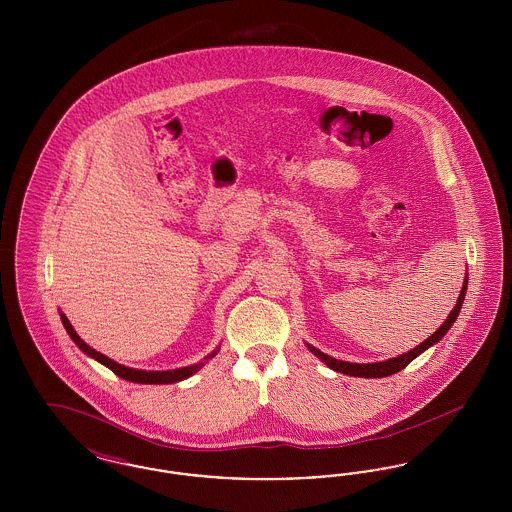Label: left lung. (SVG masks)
I'll return each mask as SVG.
<instances>
[{
  "instance_id": "1",
  "label": "left lung",
  "mask_w": 512,
  "mask_h": 512,
  "mask_svg": "<svg viewBox=\"0 0 512 512\" xmlns=\"http://www.w3.org/2000/svg\"><path fill=\"white\" fill-rule=\"evenodd\" d=\"M466 286H468V276L464 278L463 290L459 293L457 305L453 307V311L449 313V317L445 318V322L439 326L438 330H436L428 340L422 341L420 345H416V347L411 349V351H407V353H403V355H397V357L388 359V361H382V363H366V365H359V363H347V361H338V359H334V357H330V355H326V353L318 351L317 347H313V345H309V343H307V347H309V351H311V353H315V355H317L318 359H320L324 365L330 366L332 370L341 372V374H347V376H359V378H384V376H391V374H395V372L403 370V368L409 365L413 359H416L420 353H424L428 347H432L434 343H438V341L447 334V330L453 326V322L457 320L459 313H461L464 295H466Z\"/></svg>"
}]
</instances>
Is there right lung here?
<instances>
[{
    "instance_id": "obj_1",
    "label": "right lung",
    "mask_w": 512,
    "mask_h": 512,
    "mask_svg": "<svg viewBox=\"0 0 512 512\" xmlns=\"http://www.w3.org/2000/svg\"><path fill=\"white\" fill-rule=\"evenodd\" d=\"M59 315H61L63 326H65L67 334L71 336V340H73L88 357L96 359L101 365L107 366L109 370H113L122 380H128V382H134V384H174V382H180V380L190 378L201 366L205 365V363H197V365L174 368V370H138V368H128V366L119 365V363H115L113 359L105 357L103 353H99L96 349H92L88 343H84V341L80 340V336L74 332L73 324L69 322V318L65 317L63 313H59ZM217 351H219V349H217ZM217 351H213L211 355H207V359L215 357ZM207 359H205V361H207Z\"/></svg>"
}]
</instances>
